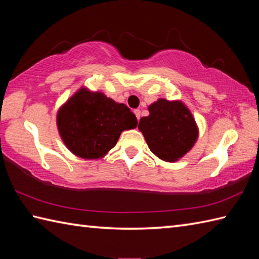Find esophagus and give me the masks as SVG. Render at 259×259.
I'll return each mask as SVG.
<instances>
[{
	"mask_svg": "<svg viewBox=\"0 0 259 259\" xmlns=\"http://www.w3.org/2000/svg\"><path fill=\"white\" fill-rule=\"evenodd\" d=\"M134 113L136 114L137 120H140V110H139V109H136V110H134Z\"/></svg>",
	"mask_w": 259,
	"mask_h": 259,
	"instance_id": "1",
	"label": "esophagus"
}]
</instances>
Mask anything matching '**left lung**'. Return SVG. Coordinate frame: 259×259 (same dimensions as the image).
I'll use <instances>...</instances> for the list:
<instances>
[{"label":"left lung","mask_w":259,"mask_h":259,"mask_svg":"<svg viewBox=\"0 0 259 259\" xmlns=\"http://www.w3.org/2000/svg\"><path fill=\"white\" fill-rule=\"evenodd\" d=\"M138 128L153 155L167 162H176L195 146L199 129L194 115L180 100L158 99L148 107Z\"/></svg>","instance_id":"left-lung-1"}]
</instances>
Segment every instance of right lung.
<instances>
[{
	"mask_svg": "<svg viewBox=\"0 0 259 259\" xmlns=\"http://www.w3.org/2000/svg\"><path fill=\"white\" fill-rule=\"evenodd\" d=\"M136 115L100 91L82 87L57 113V126L65 147L74 156L100 159L117 145L121 133L135 129Z\"/></svg>",
	"mask_w": 259,
	"mask_h": 259,
	"instance_id": "obj_1",
	"label": "right lung"
}]
</instances>
